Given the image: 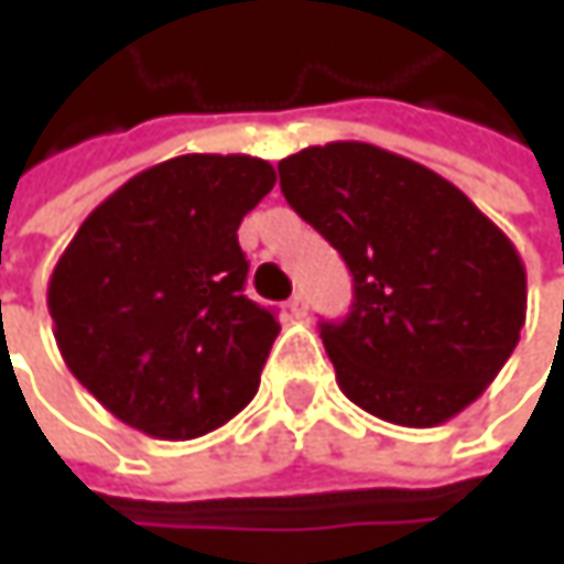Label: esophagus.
Masks as SVG:
<instances>
[{"label": "esophagus", "instance_id": "34e87169", "mask_svg": "<svg viewBox=\"0 0 564 564\" xmlns=\"http://www.w3.org/2000/svg\"><path fill=\"white\" fill-rule=\"evenodd\" d=\"M289 311H292L294 319H304L307 316V294L294 292L292 301H289Z\"/></svg>", "mask_w": 564, "mask_h": 564}]
</instances>
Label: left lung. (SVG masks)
I'll use <instances>...</instances> for the list:
<instances>
[{"mask_svg":"<svg viewBox=\"0 0 564 564\" xmlns=\"http://www.w3.org/2000/svg\"><path fill=\"white\" fill-rule=\"evenodd\" d=\"M292 209L355 275L341 323H319L338 389L379 421L440 426L511 358L528 272L506 231L433 169L360 141L279 163Z\"/></svg>","mask_w":564,"mask_h":564,"instance_id":"1","label":"left lung"}]
</instances>
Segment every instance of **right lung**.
<instances>
[{
	"instance_id": "1",
	"label": "right lung",
	"mask_w": 564,
	"mask_h": 564,
	"mask_svg": "<svg viewBox=\"0 0 564 564\" xmlns=\"http://www.w3.org/2000/svg\"><path fill=\"white\" fill-rule=\"evenodd\" d=\"M275 185L245 153L143 169L80 223L50 275L55 345L121 423L197 440L260 386L275 316L245 294L238 226Z\"/></svg>"
}]
</instances>
